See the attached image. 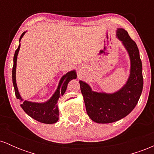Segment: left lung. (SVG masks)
<instances>
[{
	"mask_svg": "<svg viewBox=\"0 0 154 154\" xmlns=\"http://www.w3.org/2000/svg\"><path fill=\"white\" fill-rule=\"evenodd\" d=\"M116 32L130 61V75L125 84L114 93H108L93 91L87 82L79 80L88 115L98 124L112 123L128 116L137 105L143 87L142 62L137 45L123 28H117Z\"/></svg>",
	"mask_w": 154,
	"mask_h": 154,
	"instance_id": "1",
	"label": "left lung"
}]
</instances>
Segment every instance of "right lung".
<instances>
[{
  "mask_svg": "<svg viewBox=\"0 0 154 154\" xmlns=\"http://www.w3.org/2000/svg\"><path fill=\"white\" fill-rule=\"evenodd\" d=\"M26 32V31L24 32L21 35L20 38H19V43ZM20 43H19L18 48L15 51L14 56V66L12 69V81H13L14 88L16 97L17 99H19L22 102L20 106L23 110L32 119L44 124H54L57 122L59 115V106L57 104L58 100L60 97L64 94V93L66 92L67 85H68L69 81L77 78L76 70L74 69L68 72L61 77L56 91L46 101L43 102V103H38V102L29 101L26 100H24L19 92L17 79H16L17 56H18L19 49H20Z\"/></svg>",
  "mask_w": 154,
  "mask_h": 154,
  "instance_id": "add662e5",
  "label": "right lung"
}]
</instances>
